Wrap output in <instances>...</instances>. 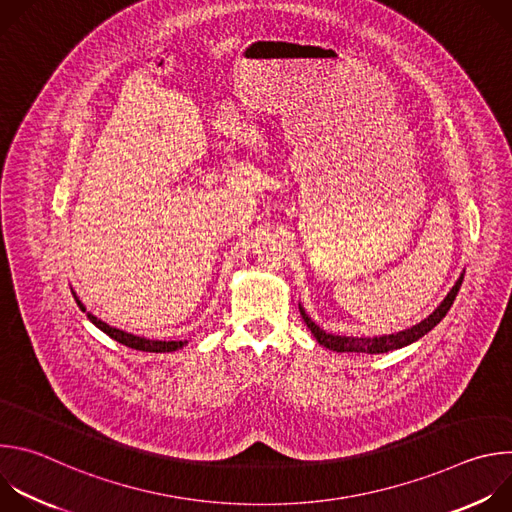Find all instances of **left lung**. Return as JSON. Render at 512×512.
<instances>
[{
	"instance_id": "8db88e82",
	"label": "left lung",
	"mask_w": 512,
	"mask_h": 512,
	"mask_svg": "<svg viewBox=\"0 0 512 512\" xmlns=\"http://www.w3.org/2000/svg\"><path fill=\"white\" fill-rule=\"evenodd\" d=\"M464 275H460V279L456 281V285L450 289V294L444 298V302L435 308L433 314H429L425 320H421L419 324H415L413 328L395 332V334H385V336H373V338H354V336H336V334H328L326 330H322L318 324L312 322V318H308V314L304 312V308L300 306V314L304 318V322L308 324V328L312 330L314 338L336 352H369V354H381V352H389V350H397L403 348L415 340H419L421 336H425L433 326L440 324L444 320V316L448 314V310L452 308L460 285H462Z\"/></svg>"
}]
</instances>
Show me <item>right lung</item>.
<instances>
[{"instance_id": "right-lung-1", "label": "right lung", "mask_w": 512, "mask_h": 512, "mask_svg": "<svg viewBox=\"0 0 512 512\" xmlns=\"http://www.w3.org/2000/svg\"><path fill=\"white\" fill-rule=\"evenodd\" d=\"M72 296H75V300H77V304H79V308L83 310V312H87V308L83 306V302L77 298V294L75 291H72ZM87 318L99 328V330H103L107 336H111L113 340H117V342H121V344H125V346H129V348H135V350H143V352H172V350H178V348H182L184 344H186V340H150V338H141V336H135V334H129V332H123V330H119V328H113V326H109V324H105L103 320H99L97 316H93V314H87Z\"/></svg>"}]
</instances>
